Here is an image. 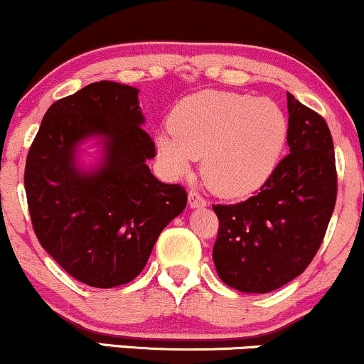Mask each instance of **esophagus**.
Returning <instances> with one entry per match:
<instances>
[{
	"label": "esophagus",
	"mask_w": 364,
	"mask_h": 364,
	"mask_svg": "<svg viewBox=\"0 0 364 364\" xmlns=\"http://www.w3.org/2000/svg\"><path fill=\"white\" fill-rule=\"evenodd\" d=\"M206 199L201 194L196 193V191H189V206L191 208H203L206 206Z\"/></svg>",
	"instance_id": "obj_1"
}]
</instances>
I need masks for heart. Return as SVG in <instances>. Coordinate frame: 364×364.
<instances>
[{"label": "heart", "instance_id": "b5f03b06", "mask_svg": "<svg viewBox=\"0 0 364 364\" xmlns=\"http://www.w3.org/2000/svg\"><path fill=\"white\" fill-rule=\"evenodd\" d=\"M289 122L275 101L251 94L203 91L171 115V132L158 134L161 158L186 173L203 158V181L215 194L239 198L258 189L279 165Z\"/></svg>", "mask_w": 364, "mask_h": 364}]
</instances>
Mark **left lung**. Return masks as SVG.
I'll list each match as a JSON object with an SVG mask.
<instances>
[{
	"label": "left lung",
	"instance_id": "left-lung-1",
	"mask_svg": "<svg viewBox=\"0 0 364 364\" xmlns=\"http://www.w3.org/2000/svg\"><path fill=\"white\" fill-rule=\"evenodd\" d=\"M291 153L255 196L213 204L218 277L240 292L264 294L299 277L320 249L337 199L333 141L325 118L287 92Z\"/></svg>",
	"mask_w": 364,
	"mask_h": 364
}]
</instances>
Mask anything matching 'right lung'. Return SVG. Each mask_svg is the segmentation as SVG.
Returning <instances> with one entry per match:
<instances>
[{
  "instance_id": "right-lung-1",
  "label": "right lung",
  "mask_w": 364,
  "mask_h": 364,
  "mask_svg": "<svg viewBox=\"0 0 364 364\" xmlns=\"http://www.w3.org/2000/svg\"><path fill=\"white\" fill-rule=\"evenodd\" d=\"M142 122L137 89L101 80L53 103L28 149L23 186L36 237L91 287L136 279L187 204L181 183L160 182L146 165L156 146ZM91 135L105 139V158L85 174L75 166V151Z\"/></svg>"
}]
</instances>
